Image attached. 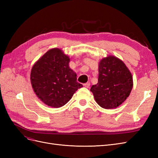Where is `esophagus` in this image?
Segmentation results:
<instances>
[{"instance_id":"1","label":"esophagus","mask_w":158,"mask_h":158,"mask_svg":"<svg viewBox=\"0 0 158 158\" xmlns=\"http://www.w3.org/2000/svg\"><path fill=\"white\" fill-rule=\"evenodd\" d=\"M84 86H85V88H89V85H90V82H87V83H85V84H84Z\"/></svg>"}]
</instances>
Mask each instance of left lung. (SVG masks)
Wrapping results in <instances>:
<instances>
[{
    "instance_id": "left-lung-1",
    "label": "left lung",
    "mask_w": 158,
    "mask_h": 158,
    "mask_svg": "<svg viewBox=\"0 0 158 158\" xmlns=\"http://www.w3.org/2000/svg\"><path fill=\"white\" fill-rule=\"evenodd\" d=\"M98 70V82L90 89L95 102L104 109L118 107L129 96L132 89L130 70L121 60L111 55L101 60Z\"/></svg>"
}]
</instances>
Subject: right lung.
I'll return each mask as SVG.
<instances>
[{"mask_svg": "<svg viewBox=\"0 0 158 158\" xmlns=\"http://www.w3.org/2000/svg\"><path fill=\"white\" fill-rule=\"evenodd\" d=\"M69 57L62 50H49L33 66L30 80L33 91L41 101L58 108L69 102L83 85L76 80V74L69 67Z\"/></svg>", "mask_w": 158, "mask_h": 158, "instance_id": "add662e5", "label": "right lung"}]
</instances>
